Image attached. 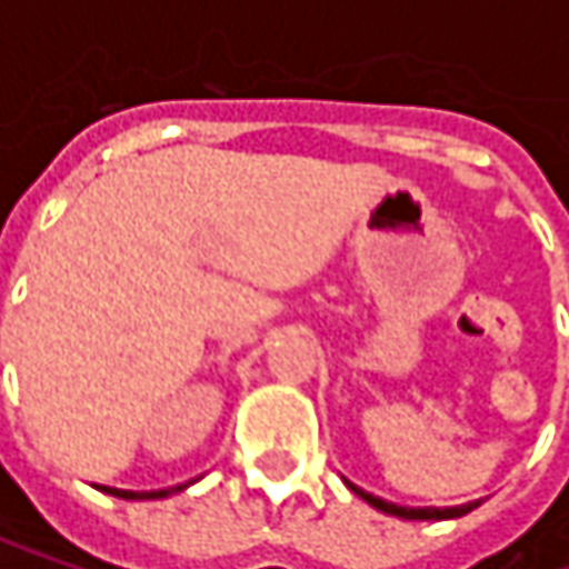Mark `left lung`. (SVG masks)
Returning a JSON list of instances; mask_svg holds the SVG:
<instances>
[{"mask_svg":"<svg viewBox=\"0 0 569 569\" xmlns=\"http://www.w3.org/2000/svg\"><path fill=\"white\" fill-rule=\"evenodd\" d=\"M349 485V481H346ZM349 491H356L366 505H372L376 511L382 513H392V517H401V520H451V517H465L468 511H475L481 501H468V505H458V508H398L392 501H382V498H376V495H369V491H362V488H356V485H349Z\"/></svg>","mask_w":569,"mask_h":569,"instance_id":"1","label":"left lung"}]
</instances>
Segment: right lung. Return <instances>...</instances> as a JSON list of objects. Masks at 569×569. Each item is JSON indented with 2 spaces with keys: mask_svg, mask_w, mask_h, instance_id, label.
<instances>
[{
  "mask_svg": "<svg viewBox=\"0 0 569 569\" xmlns=\"http://www.w3.org/2000/svg\"><path fill=\"white\" fill-rule=\"evenodd\" d=\"M190 485V481H187ZM187 485H177V488H164V491H121V488H101L104 495H114V498H124V501H158V498H171L177 491H183Z\"/></svg>",
  "mask_w": 569,
  "mask_h": 569,
  "instance_id": "obj_1",
  "label": "right lung"
}]
</instances>
